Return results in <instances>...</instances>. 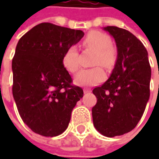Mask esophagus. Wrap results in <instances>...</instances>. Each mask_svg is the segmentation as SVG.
I'll list each match as a JSON object with an SVG mask.
<instances>
[{"instance_id": "34e87169", "label": "esophagus", "mask_w": 159, "mask_h": 159, "mask_svg": "<svg viewBox=\"0 0 159 159\" xmlns=\"http://www.w3.org/2000/svg\"><path fill=\"white\" fill-rule=\"evenodd\" d=\"M89 92H91V90L89 89H84V93L85 94H87V93H89Z\"/></svg>"}]
</instances>
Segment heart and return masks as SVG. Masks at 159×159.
Returning <instances> with one entry per match:
<instances>
[{"label": "heart", "instance_id": "heart-1", "mask_svg": "<svg viewBox=\"0 0 159 159\" xmlns=\"http://www.w3.org/2000/svg\"><path fill=\"white\" fill-rule=\"evenodd\" d=\"M84 47L95 51L94 64H101L104 67L111 66L116 59V52L111 45V40L109 35L100 32H90L83 40ZM78 49L75 46H70L63 57L64 68L71 73L76 72L80 68L78 61ZM104 71L101 67L84 69L77 73L74 81L80 86H94L103 80Z\"/></svg>", "mask_w": 159, "mask_h": 159}]
</instances>
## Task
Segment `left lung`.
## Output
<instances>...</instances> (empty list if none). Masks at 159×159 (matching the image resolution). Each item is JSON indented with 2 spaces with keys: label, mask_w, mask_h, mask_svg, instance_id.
Wrapping results in <instances>:
<instances>
[{
  "label": "left lung",
  "mask_w": 159,
  "mask_h": 159,
  "mask_svg": "<svg viewBox=\"0 0 159 159\" xmlns=\"http://www.w3.org/2000/svg\"><path fill=\"white\" fill-rule=\"evenodd\" d=\"M114 38L118 57L111 77L93 90L97 102L92 108L93 123L102 135L114 137L132 131L150 98L151 77L148 52L129 31L103 28Z\"/></svg>",
  "instance_id": "left-lung-1"
}]
</instances>
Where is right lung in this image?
Wrapping results in <instances>:
<instances>
[{
    "instance_id": "add662e5",
    "label": "right lung",
    "mask_w": 159,
    "mask_h": 159,
    "mask_svg": "<svg viewBox=\"0 0 159 159\" xmlns=\"http://www.w3.org/2000/svg\"><path fill=\"white\" fill-rule=\"evenodd\" d=\"M83 36L80 30L41 23L17 42L12 59L13 97L24 123L38 134L64 133L82 98V89L71 85L63 57Z\"/></svg>"
}]
</instances>
